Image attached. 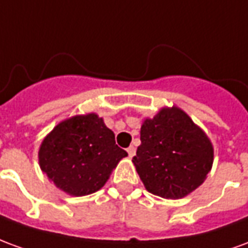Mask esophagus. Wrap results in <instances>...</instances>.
I'll return each instance as SVG.
<instances>
[{
	"instance_id": "obj_1",
	"label": "esophagus",
	"mask_w": 248,
	"mask_h": 248,
	"mask_svg": "<svg viewBox=\"0 0 248 248\" xmlns=\"http://www.w3.org/2000/svg\"><path fill=\"white\" fill-rule=\"evenodd\" d=\"M127 154H129L130 158H133L135 155V147L134 146H130L129 149H127Z\"/></svg>"
}]
</instances>
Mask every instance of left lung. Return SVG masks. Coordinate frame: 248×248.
Instances as JSON below:
<instances>
[{
	"label": "left lung",
	"instance_id": "left-lung-1",
	"mask_svg": "<svg viewBox=\"0 0 248 248\" xmlns=\"http://www.w3.org/2000/svg\"><path fill=\"white\" fill-rule=\"evenodd\" d=\"M213 162L211 140L182 108H162L143 119L133 163L149 192L185 198L204 182Z\"/></svg>",
	"mask_w": 248,
	"mask_h": 248
}]
</instances>
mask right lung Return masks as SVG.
Returning a JSON list of instances; mask_svg holds the SVG:
<instances>
[{
	"label": "right lung",
	"mask_w": 248,
	"mask_h": 248,
	"mask_svg": "<svg viewBox=\"0 0 248 248\" xmlns=\"http://www.w3.org/2000/svg\"><path fill=\"white\" fill-rule=\"evenodd\" d=\"M127 153L115 145V135L98 114L74 115L46 135L38 162L49 181L71 197H83L105 186Z\"/></svg>",
	"instance_id": "add662e5"
}]
</instances>
